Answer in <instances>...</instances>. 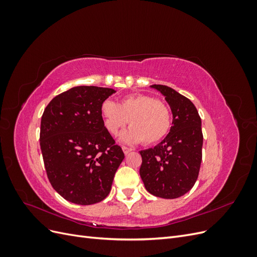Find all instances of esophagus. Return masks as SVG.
<instances>
[{"instance_id":"1","label":"esophagus","mask_w":257,"mask_h":257,"mask_svg":"<svg viewBox=\"0 0 257 257\" xmlns=\"http://www.w3.org/2000/svg\"><path fill=\"white\" fill-rule=\"evenodd\" d=\"M122 150H123L124 154H128V153H130L132 150H133V149H132V148H128V147L123 146V147H122Z\"/></svg>"}]
</instances>
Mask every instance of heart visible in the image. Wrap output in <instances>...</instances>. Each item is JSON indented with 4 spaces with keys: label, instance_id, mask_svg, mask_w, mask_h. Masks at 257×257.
<instances>
[{
    "label": "heart",
    "instance_id": "b5f03b06",
    "mask_svg": "<svg viewBox=\"0 0 257 257\" xmlns=\"http://www.w3.org/2000/svg\"><path fill=\"white\" fill-rule=\"evenodd\" d=\"M106 130L116 135L127 123L131 128L122 135L126 143L154 145L164 138L172 126V114L166 104L146 94L127 95L116 104L106 99L100 106Z\"/></svg>",
    "mask_w": 257,
    "mask_h": 257
}]
</instances>
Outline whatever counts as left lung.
Here are the masks:
<instances>
[{"label":"left lung","mask_w":257,"mask_h":257,"mask_svg":"<svg viewBox=\"0 0 257 257\" xmlns=\"http://www.w3.org/2000/svg\"><path fill=\"white\" fill-rule=\"evenodd\" d=\"M173 111V126L158 146L143 150L142 180L154 196L173 199L188 193L195 184L200 168L203 132L196 107L174 89L153 84Z\"/></svg>","instance_id":"8db88e82"}]
</instances>
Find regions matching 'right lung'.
<instances>
[{"mask_svg":"<svg viewBox=\"0 0 257 257\" xmlns=\"http://www.w3.org/2000/svg\"><path fill=\"white\" fill-rule=\"evenodd\" d=\"M115 91L80 85L51 99L41 121L40 145L52 188L77 205L105 199L124 159L104 125L100 106Z\"/></svg>","mask_w":257,"mask_h":257,"instance_id":"add662e5","label":"right lung"}]
</instances>
